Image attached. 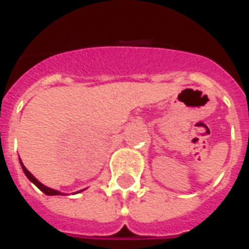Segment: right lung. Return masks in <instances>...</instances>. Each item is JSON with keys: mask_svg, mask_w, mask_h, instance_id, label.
Instances as JSON below:
<instances>
[{"mask_svg": "<svg viewBox=\"0 0 249 249\" xmlns=\"http://www.w3.org/2000/svg\"><path fill=\"white\" fill-rule=\"evenodd\" d=\"M19 164H21V167H22V171H24V173H25V175H26V178H29L30 181L35 184L36 187L38 188L40 191H42V192L45 193V195H48V196L66 195V193H62V192H60V191H56V189H53V188L46 187V185H44V184H42V183H40V181H38V180H37V178H36L35 176H33V175H32V173H30L29 171L26 169V168H25V165H24V164H22V161H21V160H19ZM82 191H84V189H82ZM82 191H80V192H82Z\"/></svg>", "mask_w": 249, "mask_h": 249, "instance_id": "obj_1", "label": "right lung"}]
</instances>
